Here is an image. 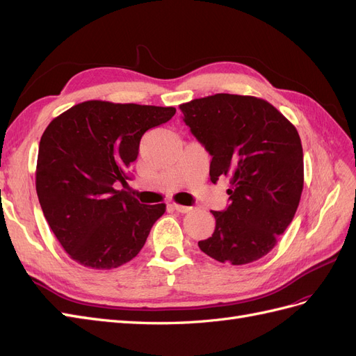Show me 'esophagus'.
I'll use <instances>...</instances> for the list:
<instances>
[{"mask_svg": "<svg viewBox=\"0 0 356 356\" xmlns=\"http://www.w3.org/2000/svg\"><path fill=\"white\" fill-rule=\"evenodd\" d=\"M170 207L174 208L177 212H181V213H187V212H190L193 209L191 207H184V204H179V203H172Z\"/></svg>", "mask_w": 356, "mask_h": 356, "instance_id": "1", "label": "esophagus"}]
</instances>
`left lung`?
I'll return each instance as SVG.
<instances>
[{"label":"left lung","mask_w":356,"mask_h":356,"mask_svg":"<svg viewBox=\"0 0 356 356\" xmlns=\"http://www.w3.org/2000/svg\"><path fill=\"white\" fill-rule=\"evenodd\" d=\"M179 110L212 156L211 181L230 179V204L211 211L215 230L199 248L233 266L260 260L293 221L303 191V148L296 126L255 96L217 93Z\"/></svg>","instance_id":"left-lung-1"}]
</instances>
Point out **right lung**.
Masks as SVG:
<instances>
[{
	"label": "right lung",
	"mask_w": 356,
	"mask_h": 356,
	"mask_svg": "<svg viewBox=\"0 0 356 356\" xmlns=\"http://www.w3.org/2000/svg\"><path fill=\"white\" fill-rule=\"evenodd\" d=\"M174 106L86 101L55 117L41 136L35 188L42 213L79 264L110 270L143 250L166 204H141L126 184L148 129Z\"/></svg>",
	"instance_id": "1"
}]
</instances>
